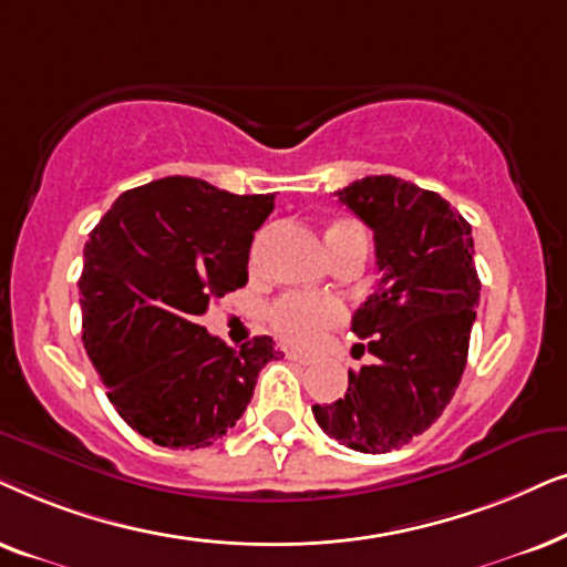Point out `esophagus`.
I'll use <instances>...</instances> for the list:
<instances>
[{
	"instance_id": "34e87169",
	"label": "esophagus",
	"mask_w": 567,
	"mask_h": 567,
	"mask_svg": "<svg viewBox=\"0 0 567 567\" xmlns=\"http://www.w3.org/2000/svg\"><path fill=\"white\" fill-rule=\"evenodd\" d=\"M285 354H288V360H296V362H300V365H311V362H313V354H308V352L288 350Z\"/></svg>"
}]
</instances>
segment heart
Masks as SVG:
<instances>
[{"label":"heart","mask_w":567,"mask_h":567,"mask_svg":"<svg viewBox=\"0 0 567 567\" xmlns=\"http://www.w3.org/2000/svg\"><path fill=\"white\" fill-rule=\"evenodd\" d=\"M327 238L329 254L334 256L350 244H365V230L360 223L350 220V217H339L327 225ZM342 306L337 300H311L303 296H285L279 298L275 306L269 308L267 319L271 329L279 337L288 339L292 344H311L321 337L323 329L334 327L337 321H342Z\"/></svg>","instance_id":"b5f03b06"}]
</instances>
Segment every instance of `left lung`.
Wrapping results in <instances>:
<instances>
[{"label": "left lung", "mask_w": 567, "mask_h": 567, "mask_svg": "<svg viewBox=\"0 0 567 567\" xmlns=\"http://www.w3.org/2000/svg\"><path fill=\"white\" fill-rule=\"evenodd\" d=\"M337 196L373 230L381 279L352 331L371 337L375 362L350 371L347 394L313 404V417L347 449L389 454L425 433L462 381L482 288L472 225L396 176H365Z\"/></svg>", "instance_id": "obj_1"}]
</instances>
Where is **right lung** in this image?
<instances>
[{
	"label": "right lung",
	"mask_w": 567,
	"mask_h": 567,
	"mask_svg": "<svg viewBox=\"0 0 567 567\" xmlns=\"http://www.w3.org/2000/svg\"><path fill=\"white\" fill-rule=\"evenodd\" d=\"M275 194L168 176L124 192L85 244L82 342L126 425L165 449H207L236 425L271 337L233 350L199 327L248 282V251Z\"/></svg>",
	"instance_id": "1"
}]
</instances>
